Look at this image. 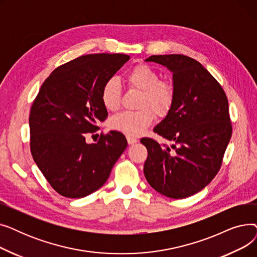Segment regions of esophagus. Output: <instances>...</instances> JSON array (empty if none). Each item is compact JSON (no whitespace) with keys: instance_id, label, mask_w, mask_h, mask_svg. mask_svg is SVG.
I'll return each mask as SVG.
<instances>
[{"instance_id":"1","label":"esophagus","mask_w":257,"mask_h":257,"mask_svg":"<svg viewBox=\"0 0 257 257\" xmlns=\"http://www.w3.org/2000/svg\"><path fill=\"white\" fill-rule=\"evenodd\" d=\"M127 141H128V144L129 145H133V144H137L139 141L137 139L134 138H131V137H127Z\"/></svg>"}]
</instances>
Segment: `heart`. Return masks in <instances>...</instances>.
<instances>
[{"label":"heart","mask_w":257,"mask_h":257,"mask_svg":"<svg viewBox=\"0 0 257 257\" xmlns=\"http://www.w3.org/2000/svg\"><path fill=\"white\" fill-rule=\"evenodd\" d=\"M128 84L142 91L139 111H124L109 120L111 129L128 137H140L154 120V113L165 116L172 108L175 100V87L170 81L159 80L158 73L147 64L134 66L127 75ZM101 101L108 111H115L120 105V85L115 77H111L103 84Z\"/></svg>","instance_id":"1"}]
</instances>
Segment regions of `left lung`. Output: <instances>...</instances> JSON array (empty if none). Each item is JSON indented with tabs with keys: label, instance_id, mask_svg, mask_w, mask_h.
Returning <instances> with one entry per match:
<instances>
[{
	"label": "left lung",
	"instance_id": "1",
	"mask_svg": "<svg viewBox=\"0 0 257 257\" xmlns=\"http://www.w3.org/2000/svg\"><path fill=\"white\" fill-rule=\"evenodd\" d=\"M145 61L166 66L175 87L172 108L154 128L174 145L141 140L148 150L145 177L161 195L187 198L203 190L221 168L232 133L228 100L218 81L191 57L152 55Z\"/></svg>",
	"mask_w": 257,
	"mask_h": 257
}]
</instances>
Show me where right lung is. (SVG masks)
I'll use <instances>...</instances> for the list:
<instances>
[{
  "label": "right lung",
  "mask_w": 257,
  "mask_h": 257,
  "mask_svg": "<svg viewBox=\"0 0 257 257\" xmlns=\"http://www.w3.org/2000/svg\"><path fill=\"white\" fill-rule=\"evenodd\" d=\"M125 54H89L58 66L46 79L30 116V149L51 186L63 197L83 198L107 181L127 148L124 134L110 131L94 144L87 133L108 113L101 90L125 62Z\"/></svg>",
  "instance_id": "add662e5"
}]
</instances>
